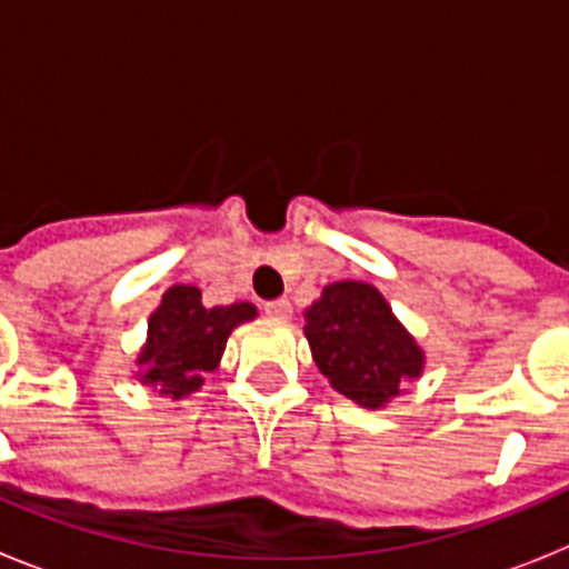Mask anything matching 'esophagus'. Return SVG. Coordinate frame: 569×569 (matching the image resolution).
Wrapping results in <instances>:
<instances>
[{
  "mask_svg": "<svg viewBox=\"0 0 569 569\" xmlns=\"http://www.w3.org/2000/svg\"><path fill=\"white\" fill-rule=\"evenodd\" d=\"M264 313H268L270 319H290V313H293V305H290L288 299L268 301V305H264Z\"/></svg>",
  "mask_w": 569,
  "mask_h": 569,
  "instance_id": "obj_1",
  "label": "esophagus"
}]
</instances>
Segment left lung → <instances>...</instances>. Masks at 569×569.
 Here are the masks:
<instances>
[{
  "label": "left lung",
  "instance_id": "8db88e82",
  "mask_svg": "<svg viewBox=\"0 0 569 569\" xmlns=\"http://www.w3.org/2000/svg\"><path fill=\"white\" fill-rule=\"evenodd\" d=\"M316 367L356 405L379 410L419 379L425 350L367 281H333L305 310Z\"/></svg>",
  "mask_w": 569,
  "mask_h": 569
}]
</instances>
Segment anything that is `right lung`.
I'll return each instance as SVG.
<instances>
[{"instance_id": "obj_1", "label": "right lung", "mask_w": 569, "mask_h": 569, "mask_svg": "<svg viewBox=\"0 0 569 569\" xmlns=\"http://www.w3.org/2000/svg\"><path fill=\"white\" fill-rule=\"evenodd\" d=\"M256 319L250 301L228 308H204L202 290L193 284H173L162 305L148 319V341L136 356L142 385L156 387L159 396L184 399L204 385L222 361L224 345L233 328Z\"/></svg>"}]
</instances>
